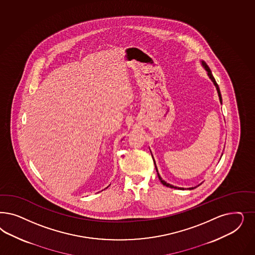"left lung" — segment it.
Masks as SVG:
<instances>
[{"label": "left lung", "instance_id": "left-lung-1", "mask_svg": "<svg viewBox=\"0 0 255 255\" xmlns=\"http://www.w3.org/2000/svg\"><path fill=\"white\" fill-rule=\"evenodd\" d=\"M202 65H203V66H204V68L206 69V72H207V75H208V77L210 78V80L213 82L214 85L216 86V88H217V91H218V95H219V98H220V101H221V103L222 102V95H221V91H220V88H219V85H218V83L216 82V80L214 79L213 75H212V72H211V70H210V68L208 67V66L206 65V63L204 62V61H202ZM154 163H155V167H156V173H157V176H158V179L160 180V182L164 185V186H166V187H170V188H173V189H182V190H184V188H178V187H174V186H173V185H171V184H169V183H167V182H165L164 180H162V178L160 177V175H159V173H158V172H157V168H156V162H155V160H154ZM202 184V183H201ZM201 184H199L198 186H196V187H192V188H189V189H195V188H197V187H199Z\"/></svg>", "mask_w": 255, "mask_h": 255}]
</instances>
